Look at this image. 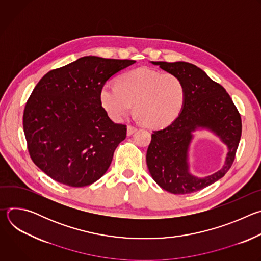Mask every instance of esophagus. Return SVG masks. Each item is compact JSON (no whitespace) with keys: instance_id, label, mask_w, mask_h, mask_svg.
<instances>
[{"instance_id":"obj_1","label":"esophagus","mask_w":261,"mask_h":261,"mask_svg":"<svg viewBox=\"0 0 261 261\" xmlns=\"http://www.w3.org/2000/svg\"><path fill=\"white\" fill-rule=\"evenodd\" d=\"M137 130V128L135 127V126H132V125H129L128 127H127V135H132L135 131Z\"/></svg>"}]
</instances>
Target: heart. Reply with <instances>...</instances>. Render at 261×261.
Returning <instances> with one entry per match:
<instances>
[{"mask_svg": "<svg viewBox=\"0 0 261 261\" xmlns=\"http://www.w3.org/2000/svg\"><path fill=\"white\" fill-rule=\"evenodd\" d=\"M99 96L113 119L122 120L135 104L136 116L144 125L160 128L178 116L185 101V88L171 73L138 68L125 73L118 84H104Z\"/></svg>", "mask_w": 261, "mask_h": 261, "instance_id": "heart-1", "label": "heart"}]
</instances>
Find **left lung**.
Wrapping results in <instances>:
<instances>
[{
    "instance_id": "8db88e82",
    "label": "left lung",
    "mask_w": 261,
    "mask_h": 261,
    "mask_svg": "<svg viewBox=\"0 0 261 261\" xmlns=\"http://www.w3.org/2000/svg\"><path fill=\"white\" fill-rule=\"evenodd\" d=\"M180 80L185 101L178 117L154 131L147 147L146 164L154 180L172 194H188L214 184L231 167L242 135V120L230 96L197 66L187 62H152ZM206 128L229 148L226 164L217 173L198 178L189 171L188 152L193 132Z\"/></svg>"
}]
</instances>
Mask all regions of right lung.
Instances as JSON below:
<instances>
[{
	"label": "right lung",
	"mask_w": 261,
	"mask_h": 261,
	"mask_svg": "<svg viewBox=\"0 0 261 261\" xmlns=\"http://www.w3.org/2000/svg\"><path fill=\"white\" fill-rule=\"evenodd\" d=\"M133 60L83 57L47 72L23 110L33 162L53 179L85 187L108 169L126 138V125L111 121L100 102L102 86Z\"/></svg>",
	"instance_id": "obj_1"
}]
</instances>
